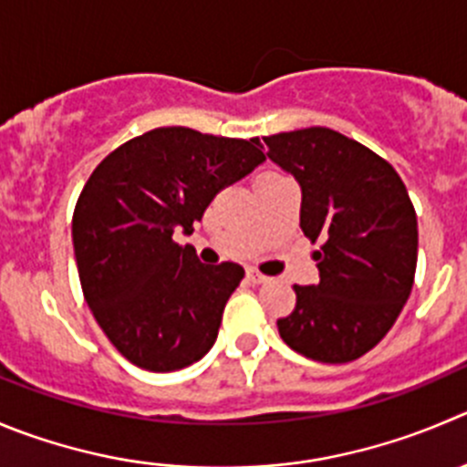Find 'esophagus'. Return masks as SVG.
I'll use <instances>...</instances> for the list:
<instances>
[{
    "mask_svg": "<svg viewBox=\"0 0 467 467\" xmlns=\"http://www.w3.org/2000/svg\"><path fill=\"white\" fill-rule=\"evenodd\" d=\"M247 279H250L252 284H264V282H268V277H265L264 273H259V270H254V268H247Z\"/></svg>",
    "mask_w": 467,
    "mask_h": 467,
    "instance_id": "obj_1",
    "label": "esophagus"
}]
</instances>
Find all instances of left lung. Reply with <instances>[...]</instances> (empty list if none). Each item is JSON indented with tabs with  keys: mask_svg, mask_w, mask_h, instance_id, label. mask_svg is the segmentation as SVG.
Here are the masks:
<instances>
[{
	"mask_svg": "<svg viewBox=\"0 0 467 467\" xmlns=\"http://www.w3.org/2000/svg\"><path fill=\"white\" fill-rule=\"evenodd\" d=\"M264 141L303 190L300 229L321 243V282L293 286L296 307L277 321L279 337L317 362H353L388 335L410 296L415 206L392 164L341 132L317 126Z\"/></svg>",
	"mask_w": 467,
	"mask_h": 467,
	"instance_id": "8db88e82",
	"label": "left lung"
}]
</instances>
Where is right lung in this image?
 Returning a JSON list of instances; mask_svg holds the SVG:
<instances>
[{
    "mask_svg": "<svg viewBox=\"0 0 467 467\" xmlns=\"http://www.w3.org/2000/svg\"><path fill=\"white\" fill-rule=\"evenodd\" d=\"M265 160L256 140L155 128L114 149L79 192L73 247L84 300L114 348L146 371H176L215 344L245 270L199 264L192 234L220 190Z\"/></svg>",
    "mask_w": 467,
    "mask_h": 467,
    "instance_id": "obj_1",
    "label": "right lung"
}]
</instances>
